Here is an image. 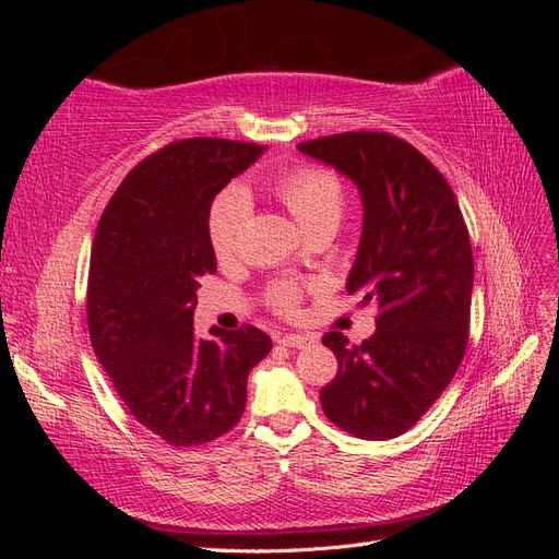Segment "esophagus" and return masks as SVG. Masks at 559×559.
I'll use <instances>...</instances> for the list:
<instances>
[{"label":"esophagus","mask_w":559,"mask_h":559,"mask_svg":"<svg viewBox=\"0 0 559 559\" xmlns=\"http://www.w3.org/2000/svg\"><path fill=\"white\" fill-rule=\"evenodd\" d=\"M282 347H296V349H302V347H310L314 341L308 335H300V333H286L282 335L277 341Z\"/></svg>","instance_id":"esophagus-1"}]
</instances>
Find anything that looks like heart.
<instances>
[{
	"instance_id": "b5f03b06",
	"label": "heart",
	"mask_w": 559,
	"mask_h": 559,
	"mask_svg": "<svg viewBox=\"0 0 559 559\" xmlns=\"http://www.w3.org/2000/svg\"><path fill=\"white\" fill-rule=\"evenodd\" d=\"M273 191L284 207L292 212L296 224L308 233L317 226L333 224L337 226L345 207V191L343 183L326 167L317 165H298L277 175L270 181ZM249 214V195L242 189L222 191L210 207L207 214V238L212 251L218 259H228L238 245V235ZM300 289L296 284H277L270 292V300L280 312H294L298 306Z\"/></svg>"
}]
</instances>
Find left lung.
<instances>
[{
    "instance_id": "left-lung-1",
    "label": "left lung",
    "mask_w": 559,
    "mask_h": 559,
    "mask_svg": "<svg viewBox=\"0 0 559 559\" xmlns=\"http://www.w3.org/2000/svg\"><path fill=\"white\" fill-rule=\"evenodd\" d=\"M347 177L364 226L347 292L378 308L376 333L349 345L321 337L337 359L321 389L324 415L343 431L386 441L408 431L443 394L468 337L473 253L445 177L415 146L386 132H345L298 144Z\"/></svg>"
}]
</instances>
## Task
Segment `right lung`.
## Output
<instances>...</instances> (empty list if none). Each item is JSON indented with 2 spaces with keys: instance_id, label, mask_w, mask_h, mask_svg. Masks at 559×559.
I'll list each match as a JSON object with an SVG mask.
<instances>
[{
  "instance_id": "1",
  "label": "right lung",
  "mask_w": 559,
  "mask_h": 559,
  "mask_svg": "<svg viewBox=\"0 0 559 559\" xmlns=\"http://www.w3.org/2000/svg\"><path fill=\"white\" fill-rule=\"evenodd\" d=\"M267 146L183 140L132 167L99 218L88 275V331L132 417L175 448L210 443L238 425L249 370L273 341L193 329L198 280L216 273L207 214L216 193Z\"/></svg>"
}]
</instances>
